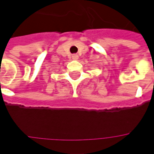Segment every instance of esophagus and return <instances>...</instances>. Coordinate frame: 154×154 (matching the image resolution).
Segmentation results:
<instances>
[{
    "label": "esophagus",
    "instance_id": "obj_1",
    "mask_svg": "<svg viewBox=\"0 0 154 154\" xmlns=\"http://www.w3.org/2000/svg\"><path fill=\"white\" fill-rule=\"evenodd\" d=\"M72 59L73 60H78V55H77V54H72Z\"/></svg>",
    "mask_w": 154,
    "mask_h": 154
}]
</instances>
